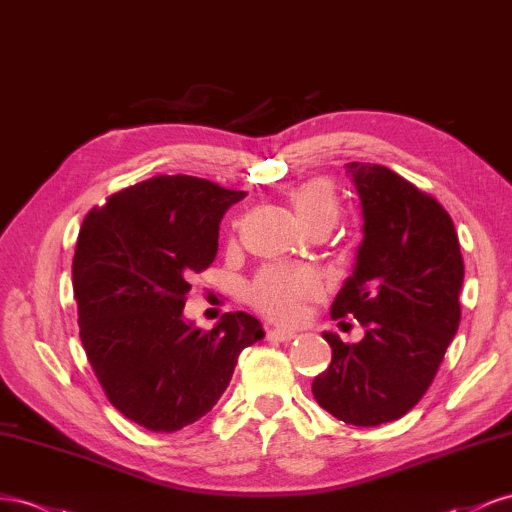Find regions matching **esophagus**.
Returning <instances> with one entry per match:
<instances>
[{"label": "esophagus", "instance_id": "esophagus-1", "mask_svg": "<svg viewBox=\"0 0 512 512\" xmlns=\"http://www.w3.org/2000/svg\"><path fill=\"white\" fill-rule=\"evenodd\" d=\"M298 337V334L294 330H285V328H274L268 332V339L270 341H281V343H287V341H294Z\"/></svg>", "mask_w": 512, "mask_h": 512}]
</instances>
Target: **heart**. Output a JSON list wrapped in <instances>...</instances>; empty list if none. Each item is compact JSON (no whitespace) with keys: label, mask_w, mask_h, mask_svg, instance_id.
<instances>
[{"label":"heart","mask_w":512,"mask_h":512,"mask_svg":"<svg viewBox=\"0 0 512 512\" xmlns=\"http://www.w3.org/2000/svg\"><path fill=\"white\" fill-rule=\"evenodd\" d=\"M291 203L300 221L313 227H332L339 221L341 203L330 182L313 180L296 188ZM319 294V279L309 266L272 264L261 268L248 285V300L261 313L279 321H294L302 315L304 302Z\"/></svg>","instance_id":"b5f03b06"}]
</instances>
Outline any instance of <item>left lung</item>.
Instances as JSON below:
<instances>
[{"mask_svg": "<svg viewBox=\"0 0 512 512\" xmlns=\"http://www.w3.org/2000/svg\"><path fill=\"white\" fill-rule=\"evenodd\" d=\"M345 173L364 238L330 315H354L364 337L345 345L324 332L332 362L313 379V397L347 425L377 427L405 416L431 386L459 328L463 257L448 212L412 182L371 163H347Z\"/></svg>", "mask_w": 512, "mask_h": 512, "instance_id": "8db88e82", "label": "left lung"}]
</instances>
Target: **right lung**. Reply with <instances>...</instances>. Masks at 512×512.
<instances>
[{"instance_id": "obj_1", "label": "right lung", "mask_w": 512, "mask_h": 512, "mask_svg": "<svg viewBox=\"0 0 512 512\" xmlns=\"http://www.w3.org/2000/svg\"><path fill=\"white\" fill-rule=\"evenodd\" d=\"M193 175H156L85 216L72 259L81 343L113 407L150 431H180L227 390L259 319L227 313L212 330L184 317L193 272L218 251L223 214L244 199Z\"/></svg>"}]
</instances>
